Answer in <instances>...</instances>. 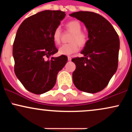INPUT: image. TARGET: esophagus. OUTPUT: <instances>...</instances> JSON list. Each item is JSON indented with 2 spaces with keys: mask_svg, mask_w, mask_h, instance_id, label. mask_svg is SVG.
I'll list each match as a JSON object with an SVG mask.
<instances>
[{
  "mask_svg": "<svg viewBox=\"0 0 132 132\" xmlns=\"http://www.w3.org/2000/svg\"><path fill=\"white\" fill-rule=\"evenodd\" d=\"M71 59H72V57H71V56H68V61H71Z\"/></svg>",
  "mask_w": 132,
  "mask_h": 132,
  "instance_id": "1",
  "label": "esophagus"
}]
</instances>
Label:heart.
I'll use <instances>...</instances> for the list:
<instances>
[{"instance_id":"b5f03b06","label":"heart","mask_w":132,"mask_h":132,"mask_svg":"<svg viewBox=\"0 0 132 132\" xmlns=\"http://www.w3.org/2000/svg\"><path fill=\"white\" fill-rule=\"evenodd\" d=\"M66 28L68 31L72 33L69 42L70 43L64 44L60 47L59 54L61 55H70L77 52L80 47H84L88 42V35L86 32L81 31V23L76 20H73L66 23ZM62 31L60 27H57L53 33L52 37L54 43L59 45L61 42Z\"/></svg>"}]
</instances>
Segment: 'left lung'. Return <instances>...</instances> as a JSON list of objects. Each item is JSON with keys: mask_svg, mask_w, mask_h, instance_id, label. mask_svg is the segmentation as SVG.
Masks as SVG:
<instances>
[{"mask_svg": "<svg viewBox=\"0 0 132 132\" xmlns=\"http://www.w3.org/2000/svg\"><path fill=\"white\" fill-rule=\"evenodd\" d=\"M71 16L81 21L88 30L89 40L81 54L74 57L72 80L79 90L96 93L108 85L118 67L120 40L110 23L98 13L80 11Z\"/></svg>", "mask_w": 132, "mask_h": 132, "instance_id": "1", "label": "left lung"}]
</instances>
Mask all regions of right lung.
I'll list each match as a JSON object with an SVG mask.
<instances>
[{
    "label": "right lung",
    "instance_id": "add662e5",
    "mask_svg": "<svg viewBox=\"0 0 132 132\" xmlns=\"http://www.w3.org/2000/svg\"><path fill=\"white\" fill-rule=\"evenodd\" d=\"M65 15L60 10L40 12L25 19L17 30L13 45L15 73L33 94L51 90L57 73L67 63L65 55L50 58L58 51L52 35Z\"/></svg>",
    "mask_w": 132,
    "mask_h": 132
}]
</instances>
